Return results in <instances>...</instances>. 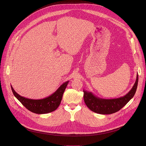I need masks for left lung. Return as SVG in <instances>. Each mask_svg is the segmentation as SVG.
<instances>
[{
	"mask_svg": "<svg viewBox=\"0 0 146 146\" xmlns=\"http://www.w3.org/2000/svg\"><path fill=\"white\" fill-rule=\"evenodd\" d=\"M138 83V74L132 89L123 96L114 99H103L96 96L92 92L83 90L84 100L87 107L92 111L100 114H110L121 109L133 97Z\"/></svg>",
	"mask_w": 146,
	"mask_h": 146,
	"instance_id": "1",
	"label": "left lung"
}]
</instances>
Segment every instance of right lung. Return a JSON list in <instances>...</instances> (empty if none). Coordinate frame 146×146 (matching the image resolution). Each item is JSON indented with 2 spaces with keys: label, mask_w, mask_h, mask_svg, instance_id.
Returning <instances> with one entry per match:
<instances>
[{
  "label": "right lung",
  "mask_w": 146,
  "mask_h": 146,
  "mask_svg": "<svg viewBox=\"0 0 146 146\" xmlns=\"http://www.w3.org/2000/svg\"><path fill=\"white\" fill-rule=\"evenodd\" d=\"M69 82V81H66L64 82L51 95L40 99H32L25 98L17 94L11 86V88L14 96L28 110L36 114H43L51 113L58 108Z\"/></svg>",
  "instance_id": "add662e5"
}]
</instances>
